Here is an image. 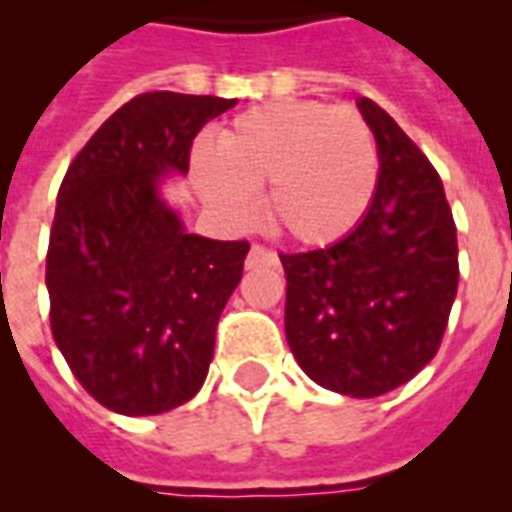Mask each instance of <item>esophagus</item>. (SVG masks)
<instances>
[{"label":"esophagus","instance_id":"esophagus-1","mask_svg":"<svg viewBox=\"0 0 512 512\" xmlns=\"http://www.w3.org/2000/svg\"><path fill=\"white\" fill-rule=\"evenodd\" d=\"M276 263H279L276 252H271V249L263 247V244H252V247H249L247 268H260V265H276Z\"/></svg>","mask_w":512,"mask_h":512}]
</instances>
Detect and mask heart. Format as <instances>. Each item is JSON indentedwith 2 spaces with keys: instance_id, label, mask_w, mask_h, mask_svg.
Segmentation results:
<instances>
[{
  "instance_id": "obj_1",
  "label": "heart",
  "mask_w": 512,
  "mask_h": 512,
  "mask_svg": "<svg viewBox=\"0 0 512 512\" xmlns=\"http://www.w3.org/2000/svg\"><path fill=\"white\" fill-rule=\"evenodd\" d=\"M218 154L196 148L193 177L225 217L247 223L255 191L268 184L273 225L303 247L337 244L372 207L380 156L356 108L321 100H276L239 114L220 135Z\"/></svg>"
}]
</instances>
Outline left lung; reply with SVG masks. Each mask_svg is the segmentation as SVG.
<instances>
[{"label":"left lung","instance_id":"left-lung-1","mask_svg":"<svg viewBox=\"0 0 512 512\" xmlns=\"http://www.w3.org/2000/svg\"><path fill=\"white\" fill-rule=\"evenodd\" d=\"M356 103L380 154L372 207L337 244L279 257L284 329L297 364L321 388L374 398L433 361L460 263L436 167L374 100Z\"/></svg>","mask_w":512,"mask_h":512}]
</instances>
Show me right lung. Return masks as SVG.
<instances>
[{
    "label": "right lung",
    "mask_w": 512,
    "mask_h": 512,
    "mask_svg": "<svg viewBox=\"0 0 512 512\" xmlns=\"http://www.w3.org/2000/svg\"><path fill=\"white\" fill-rule=\"evenodd\" d=\"M233 106L143 92L100 124L60 183L44 276L52 337L111 412H170L207 380L249 244L185 231L159 183L188 172L193 138Z\"/></svg>",
    "instance_id": "1"
}]
</instances>
